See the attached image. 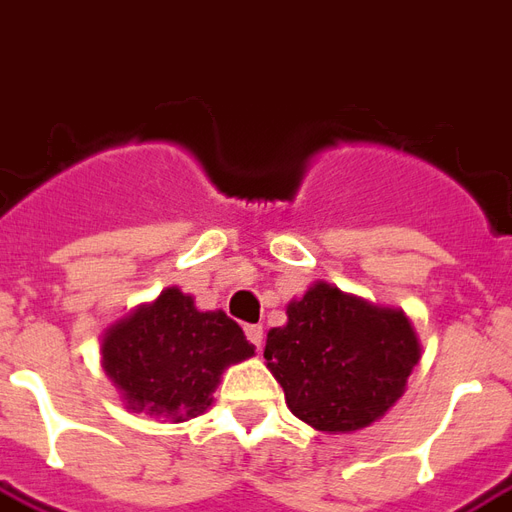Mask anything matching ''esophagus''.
<instances>
[{
	"label": "esophagus",
	"instance_id": "34e87169",
	"mask_svg": "<svg viewBox=\"0 0 512 512\" xmlns=\"http://www.w3.org/2000/svg\"><path fill=\"white\" fill-rule=\"evenodd\" d=\"M244 332H246V340L255 345V348H260V345H263V326H260V323H252V326H246Z\"/></svg>",
	"mask_w": 512,
	"mask_h": 512
}]
</instances>
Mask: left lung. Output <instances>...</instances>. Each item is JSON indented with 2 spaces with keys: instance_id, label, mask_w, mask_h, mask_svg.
<instances>
[{
  "instance_id": "8db88e82",
  "label": "left lung",
  "mask_w": 512,
  "mask_h": 512,
  "mask_svg": "<svg viewBox=\"0 0 512 512\" xmlns=\"http://www.w3.org/2000/svg\"><path fill=\"white\" fill-rule=\"evenodd\" d=\"M406 312L315 282L288 304V323L266 337V365L299 419L323 433H351L381 419L419 362Z\"/></svg>"
}]
</instances>
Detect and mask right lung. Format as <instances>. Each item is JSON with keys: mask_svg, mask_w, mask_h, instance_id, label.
I'll list each match as a JSON object with an SVG mask.
<instances>
[{"mask_svg": "<svg viewBox=\"0 0 512 512\" xmlns=\"http://www.w3.org/2000/svg\"><path fill=\"white\" fill-rule=\"evenodd\" d=\"M252 354L255 345L233 318L200 312L178 288L128 312L101 340L106 376L126 408L172 422L202 414L224 370Z\"/></svg>", "mask_w": 512, "mask_h": 512, "instance_id": "1", "label": "right lung"}]
</instances>
